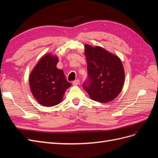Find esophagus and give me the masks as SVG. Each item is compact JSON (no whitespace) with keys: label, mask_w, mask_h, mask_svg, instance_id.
Returning <instances> with one entry per match:
<instances>
[{"label":"esophagus","mask_w":158,"mask_h":158,"mask_svg":"<svg viewBox=\"0 0 158 158\" xmlns=\"http://www.w3.org/2000/svg\"><path fill=\"white\" fill-rule=\"evenodd\" d=\"M80 84V80H76L73 82V84L74 85H78Z\"/></svg>","instance_id":"34e87169"}]
</instances>
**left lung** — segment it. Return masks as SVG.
Returning a JSON list of instances; mask_svg holds the SVG:
<instances>
[{
    "label": "left lung",
    "mask_w": 158,
    "mask_h": 158,
    "mask_svg": "<svg viewBox=\"0 0 158 158\" xmlns=\"http://www.w3.org/2000/svg\"><path fill=\"white\" fill-rule=\"evenodd\" d=\"M84 54L88 78L83 87L90 98L107 103L120 94L125 82V70L121 59L101 47L85 44Z\"/></svg>",
    "instance_id": "8db88e82"
}]
</instances>
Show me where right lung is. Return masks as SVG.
Here are the masks:
<instances>
[{
  "label": "right lung",
  "mask_w": 158,
  "mask_h": 158,
  "mask_svg": "<svg viewBox=\"0 0 158 158\" xmlns=\"http://www.w3.org/2000/svg\"><path fill=\"white\" fill-rule=\"evenodd\" d=\"M58 57L47 54L38 62L30 75L29 83L33 97L43 106L52 107L60 103L71 84L63 71L56 68Z\"/></svg>",
  "instance_id": "add662e5"
}]
</instances>
